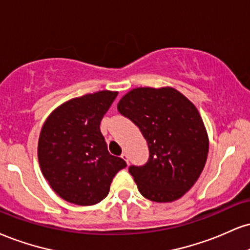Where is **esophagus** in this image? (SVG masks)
Instances as JSON below:
<instances>
[{
	"label": "esophagus",
	"mask_w": 250,
	"mask_h": 250,
	"mask_svg": "<svg viewBox=\"0 0 250 250\" xmlns=\"http://www.w3.org/2000/svg\"><path fill=\"white\" fill-rule=\"evenodd\" d=\"M121 157H122L123 159H125V161L127 162V163H128V162H129V159H128V155H127V152H122Z\"/></svg>",
	"instance_id": "1"
}]
</instances>
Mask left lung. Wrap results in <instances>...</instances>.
Listing matches in <instances>:
<instances>
[{
    "label": "left lung",
    "mask_w": 250,
    "mask_h": 250,
    "mask_svg": "<svg viewBox=\"0 0 250 250\" xmlns=\"http://www.w3.org/2000/svg\"><path fill=\"white\" fill-rule=\"evenodd\" d=\"M149 146L144 165H130L138 191L146 199L170 203L188 192L205 167L208 137L192 102L171 87H138L117 104Z\"/></svg>",
    "instance_id": "obj_1"
}]
</instances>
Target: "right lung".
Returning a JSON list of instances; mask_svg holds the SVG:
<instances>
[{"label": "right lung", "instance_id": "1", "mask_svg": "<svg viewBox=\"0 0 250 250\" xmlns=\"http://www.w3.org/2000/svg\"><path fill=\"white\" fill-rule=\"evenodd\" d=\"M117 92L72 99L47 117L38 141L42 172L59 197L80 206L107 197L114 176L127 163L109 154L100 122Z\"/></svg>", "mask_w": 250, "mask_h": 250}]
</instances>
